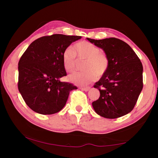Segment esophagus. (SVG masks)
Instances as JSON below:
<instances>
[{
  "instance_id": "obj_1",
  "label": "esophagus",
  "mask_w": 158,
  "mask_h": 158,
  "mask_svg": "<svg viewBox=\"0 0 158 158\" xmlns=\"http://www.w3.org/2000/svg\"><path fill=\"white\" fill-rule=\"evenodd\" d=\"M81 89L82 90H84V91H89V90L90 89V87H84V88H81Z\"/></svg>"
}]
</instances>
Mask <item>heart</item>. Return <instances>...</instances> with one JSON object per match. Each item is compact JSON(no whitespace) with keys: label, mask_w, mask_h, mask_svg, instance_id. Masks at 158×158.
<instances>
[{"label":"heart","mask_w":158,"mask_h":158,"mask_svg":"<svg viewBox=\"0 0 158 158\" xmlns=\"http://www.w3.org/2000/svg\"><path fill=\"white\" fill-rule=\"evenodd\" d=\"M85 60V72L74 73L69 76L71 82L77 85H85L98 77L105 74L109 68V60L106 53L100 49L87 41L77 42L73 47H68L63 52V63L67 72H73L76 67L77 58Z\"/></svg>","instance_id":"b5f03b06"}]
</instances>
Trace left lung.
<instances>
[{"label": "left lung", "instance_id": "left-lung-1", "mask_svg": "<svg viewBox=\"0 0 158 158\" xmlns=\"http://www.w3.org/2000/svg\"><path fill=\"white\" fill-rule=\"evenodd\" d=\"M87 40L102 49L109 60L107 71L94 85L100 95L92 103L93 109L106 118H117L127 114L135 107L143 89V66L140 59L121 40L115 37Z\"/></svg>", "mask_w": 158, "mask_h": 158}]
</instances>
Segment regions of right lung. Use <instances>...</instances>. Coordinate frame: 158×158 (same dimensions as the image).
<instances>
[{
	"label": "right lung",
	"mask_w": 158,
	"mask_h": 158,
	"mask_svg": "<svg viewBox=\"0 0 158 158\" xmlns=\"http://www.w3.org/2000/svg\"><path fill=\"white\" fill-rule=\"evenodd\" d=\"M81 36L53 34L35 40L18 64V89L26 105L37 113L49 115L65 105L69 92L77 89L60 78L67 75L63 54Z\"/></svg>",
	"instance_id": "1"
}]
</instances>
